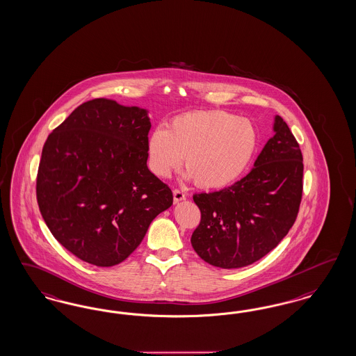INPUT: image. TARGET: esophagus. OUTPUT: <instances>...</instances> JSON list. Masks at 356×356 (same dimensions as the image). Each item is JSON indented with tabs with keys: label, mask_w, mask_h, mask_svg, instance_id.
Returning a JSON list of instances; mask_svg holds the SVG:
<instances>
[{
	"label": "esophagus",
	"mask_w": 356,
	"mask_h": 356,
	"mask_svg": "<svg viewBox=\"0 0 356 356\" xmlns=\"http://www.w3.org/2000/svg\"><path fill=\"white\" fill-rule=\"evenodd\" d=\"M185 193L183 191H180V189H175L173 191V201L175 202H180V201H183L185 200Z\"/></svg>",
	"instance_id": "34e87169"
}]
</instances>
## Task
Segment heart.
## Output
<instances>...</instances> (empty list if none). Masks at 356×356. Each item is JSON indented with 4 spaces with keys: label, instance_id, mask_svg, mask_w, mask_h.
Listing matches in <instances>:
<instances>
[{
    "label": "heart",
    "instance_id": "b5f03b06",
    "mask_svg": "<svg viewBox=\"0 0 356 356\" xmlns=\"http://www.w3.org/2000/svg\"><path fill=\"white\" fill-rule=\"evenodd\" d=\"M258 146V129L250 120L223 111H191L149 134L148 165L167 177L184 156L186 176L201 188L217 189L247 171Z\"/></svg>",
    "mask_w": 356,
    "mask_h": 356
}]
</instances>
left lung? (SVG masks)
<instances>
[{"instance_id":"8db88e82","label":"left lung","mask_w":356,"mask_h":356,"mask_svg":"<svg viewBox=\"0 0 356 356\" xmlns=\"http://www.w3.org/2000/svg\"><path fill=\"white\" fill-rule=\"evenodd\" d=\"M254 168L235 184L193 196L201 221L191 243L220 268H241L266 257L293 226L302 197V154L288 124L275 117Z\"/></svg>"}]
</instances>
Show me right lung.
<instances>
[{
    "label": "right lung",
    "instance_id": "obj_1",
    "mask_svg": "<svg viewBox=\"0 0 356 356\" xmlns=\"http://www.w3.org/2000/svg\"><path fill=\"white\" fill-rule=\"evenodd\" d=\"M148 111L108 98L81 104L49 135L37 200L55 239L97 267L127 258L173 202L147 167Z\"/></svg>",
    "mask_w": 356,
    "mask_h": 356
}]
</instances>
